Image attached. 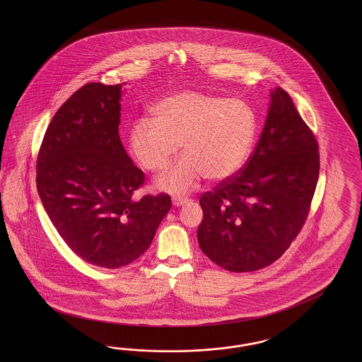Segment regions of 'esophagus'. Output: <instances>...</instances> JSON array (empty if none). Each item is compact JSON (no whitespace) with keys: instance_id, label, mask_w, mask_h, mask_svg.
I'll return each instance as SVG.
<instances>
[{"instance_id":"obj_1","label":"esophagus","mask_w":362,"mask_h":362,"mask_svg":"<svg viewBox=\"0 0 362 362\" xmlns=\"http://www.w3.org/2000/svg\"><path fill=\"white\" fill-rule=\"evenodd\" d=\"M188 202V199L185 197H173V204L176 206V207H179V206H183L185 203Z\"/></svg>"}]
</instances>
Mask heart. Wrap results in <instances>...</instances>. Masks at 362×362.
Listing matches in <instances>:
<instances>
[{
  "mask_svg": "<svg viewBox=\"0 0 362 362\" xmlns=\"http://www.w3.org/2000/svg\"><path fill=\"white\" fill-rule=\"evenodd\" d=\"M257 132L253 110L243 100L202 91H180L160 100L153 119L132 126V151L148 171H162L185 143V158L156 182L160 189L183 194L206 176L227 180L247 163Z\"/></svg>",
  "mask_w": 362,
  "mask_h": 362,
  "instance_id": "1",
  "label": "heart"
}]
</instances>
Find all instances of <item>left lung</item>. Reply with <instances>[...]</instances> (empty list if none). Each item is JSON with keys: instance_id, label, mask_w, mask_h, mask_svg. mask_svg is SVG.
Returning <instances> with one entry per match:
<instances>
[{"instance_id": "obj_1", "label": "left lung", "mask_w": 362, "mask_h": 362, "mask_svg": "<svg viewBox=\"0 0 362 362\" xmlns=\"http://www.w3.org/2000/svg\"><path fill=\"white\" fill-rule=\"evenodd\" d=\"M320 171L318 143L283 88L271 105L259 142L236 175L200 197V250L230 272L276 262L308 218Z\"/></svg>"}]
</instances>
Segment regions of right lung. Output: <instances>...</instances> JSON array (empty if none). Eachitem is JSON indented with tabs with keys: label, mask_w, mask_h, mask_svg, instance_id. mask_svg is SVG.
I'll return each mask as SVG.
<instances>
[{
	"label": "right lung",
	"mask_w": 362,
	"mask_h": 362,
	"mask_svg": "<svg viewBox=\"0 0 362 362\" xmlns=\"http://www.w3.org/2000/svg\"><path fill=\"white\" fill-rule=\"evenodd\" d=\"M121 95V83L78 88L37 156V189L55 230L81 259L109 269L143 255L171 209L167 194L132 197L144 174L119 138Z\"/></svg>",
	"instance_id": "1"
}]
</instances>
